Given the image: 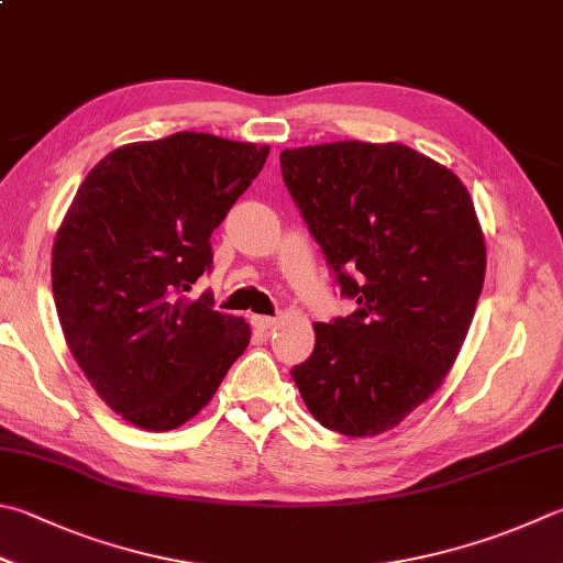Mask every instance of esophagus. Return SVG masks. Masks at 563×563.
<instances>
[{"label":"esophagus","mask_w":563,"mask_h":563,"mask_svg":"<svg viewBox=\"0 0 563 563\" xmlns=\"http://www.w3.org/2000/svg\"><path fill=\"white\" fill-rule=\"evenodd\" d=\"M274 323H277V318L272 316H252V325L257 328V331H269Z\"/></svg>","instance_id":"34e87169"}]
</instances>
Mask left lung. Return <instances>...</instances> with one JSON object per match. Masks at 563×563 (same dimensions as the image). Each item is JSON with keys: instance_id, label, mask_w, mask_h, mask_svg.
<instances>
[{"instance_id": "obj_1", "label": "left lung", "mask_w": 563, "mask_h": 563, "mask_svg": "<svg viewBox=\"0 0 563 563\" xmlns=\"http://www.w3.org/2000/svg\"><path fill=\"white\" fill-rule=\"evenodd\" d=\"M294 203L357 309L313 323L291 369L306 407L343 437H377L423 405L468 335L485 279V238L468 188L405 144L284 150Z\"/></svg>"}]
</instances>
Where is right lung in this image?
I'll return each mask as SVG.
<instances>
[{
    "label": "right lung",
    "mask_w": 563,
    "mask_h": 563,
    "mask_svg": "<svg viewBox=\"0 0 563 563\" xmlns=\"http://www.w3.org/2000/svg\"><path fill=\"white\" fill-rule=\"evenodd\" d=\"M269 146L176 132L110 152L85 176L53 240L51 282L73 357L112 411L172 431L213 399L250 345L245 318L188 299L213 264L210 235Z\"/></svg>",
    "instance_id": "1"
}]
</instances>
